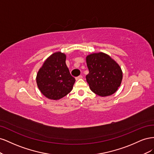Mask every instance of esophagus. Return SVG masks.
<instances>
[{
	"label": "esophagus",
	"mask_w": 154,
	"mask_h": 154,
	"mask_svg": "<svg viewBox=\"0 0 154 154\" xmlns=\"http://www.w3.org/2000/svg\"><path fill=\"white\" fill-rule=\"evenodd\" d=\"M83 77H82V76H77V77H76V80H80V79H82Z\"/></svg>",
	"instance_id": "34e87169"
}]
</instances>
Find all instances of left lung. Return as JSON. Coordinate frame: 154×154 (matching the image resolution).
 <instances>
[{
	"label": "left lung",
	"mask_w": 154,
	"mask_h": 154,
	"mask_svg": "<svg viewBox=\"0 0 154 154\" xmlns=\"http://www.w3.org/2000/svg\"><path fill=\"white\" fill-rule=\"evenodd\" d=\"M88 74L86 80L91 90L101 97L109 96L118 91L123 79L119 65L109 55L99 52L87 55Z\"/></svg>",
	"instance_id": "obj_1"
}]
</instances>
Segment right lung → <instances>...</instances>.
<instances>
[{"label": "right lung", "mask_w": 154, "mask_h": 154, "mask_svg": "<svg viewBox=\"0 0 154 154\" xmlns=\"http://www.w3.org/2000/svg\"><path fill=\"white\" fill-rule=\"evenodd\" d=\"M66 60V54L54 53L45 60L36 74L37 86L48 99L59 100L72 89L76 80L70 74Z\"/></svg>", "instance_id": "add662e5"}]
</instances>
